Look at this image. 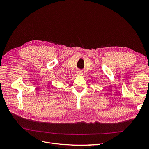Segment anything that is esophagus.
Here are the masks:
<instances>
[{"mask_svg":"<svg viewBox=\"0 0 149 149\" xmlns=\"http://www.w3.org/2000/svg\"><path fill=\"white\" fill-rule=\"evenodd\" d=\"M83 74V72L81 71H78L76 72V75L77 76H81Z\"/></svg>","mask_w":149,"mask_h":149,"instance_id":"34e87169","label":"esophagus"}]
</instances>
